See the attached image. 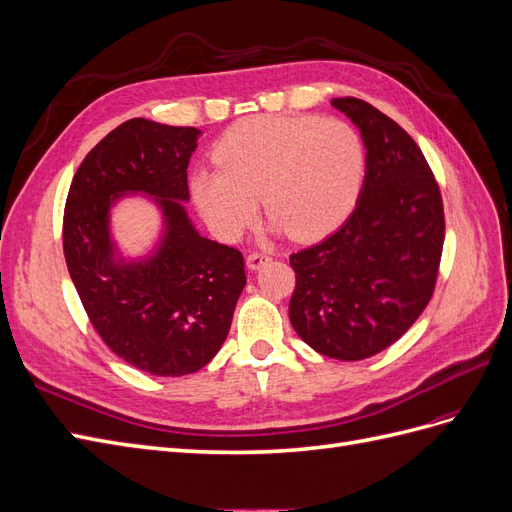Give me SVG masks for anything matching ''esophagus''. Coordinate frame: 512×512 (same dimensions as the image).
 <instances>
[{
    "mask_svg": "<svg viewBox=\"0 0 512 512\" xmlns=\"http://www.w3.org/2000/svg\"><path fill=\"white\" fill-rule=\"evenodd\" d=\"M269 260H271V256H269V254L254 252V254L247 256V260H245V262H247V269H250V271H258L260 267H265Z\"/></svg>",
    "mask_w": 512,
    "mask_h": 512,
    "instance_id": "obj_1",
    "label": "esophagus"
}]
</instances>
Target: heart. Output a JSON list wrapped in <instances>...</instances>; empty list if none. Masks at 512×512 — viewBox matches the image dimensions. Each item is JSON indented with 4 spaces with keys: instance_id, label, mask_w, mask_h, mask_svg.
<instances>
[{
    "instance_id": "heart-1",
    "label": "heart",
    "mask_w": 512,
    "mask_h": 512,
    "mask_svg": "<svg viewBox=\"0 0 512 512\" xmlns=\"http://www.w3.org/2000/svg\"><path fill=\"white\" fill-rule=\"evenodd\" d=\"M220 170L198 168L192 196L215 235L235 241L250 228L260 196L273 230L316 241L342 226L365 179L361 136L339 119L254 115L230 126L213 147Z\"/></svg>"
}]
</instances>
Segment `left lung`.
Segmentation results:
<instances>
[{"mask_svg":"<svg viewBox=\"0 0 512 512\" xmlns=\"http://www.w3.org/2000/svg\"><path fill=\"white\" fill-rule=\"evenodd\" d=\"M361 132L365 179L342 228L290 256L288 316L316 352L361 361L395 344L423 314L438 280L444 209L423 151L359 98L331 102Z\"/></svg>","mask_w":512,"mask_h":512,"instance_id":"obj_1","label":"left lung"}]
</instances>
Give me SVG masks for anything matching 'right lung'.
Here are the masks:
<instances>
[{"label":"right lung","mask_w":512,"mask_h":512,"mask_svg":"<svg viewBox=\"0 0 512 512\" xmlns=\"http://www.w3.org/2000/svg\"><path fill=\"white\" fill-rule=\"evenodd\" d=\"M198 136L143 117L121 123L87 153L66 200L64 254L85 312L119 359L151 376L205 367L247 282L243 254L200 237L183 207ZM132 193L163 215L157 250L141 259H123L110 235V209Z\"/></svg>","instance_id":"right-lung-1"}]
</instances>
